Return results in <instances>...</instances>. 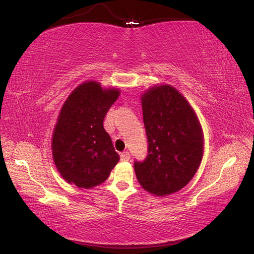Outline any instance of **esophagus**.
Masks as SVG:
<instances>
[{
    "label": "esophagus",
    "mask_w": 254,
    "mask_h": 254,
    "mask_svg": "<svg viewBox=\"0 0 254 254\" xmlns=\"http://www.w3.org/2000/svg\"><path fill=\"white\" fill-rule=\"evenodd\" d=\"M129 159H130V154H129V152H127V151L122 152V153H121V160H122L123 162L129 161Z\"/></svg>",
    "instance_id": "34e87169"
}]
</instances>
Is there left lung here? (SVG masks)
Wrapping results in <instances>:
<instances>
[{
	"label": "left lung",
	"instance_id": "8db88e82",
	"mask_svg": "<svg viewBox=\"0 0 254 254\" xmlns=\"http://www.w3.org/2000/svg\"><path fill=\"white\" fill-rule=\"evenodd\" d=\"M148 155L134 161L139 184L150 193L177 192L198 171L203 156V132L193 109L178 90L168 84L142 94Z\"/></svg>",
	"mask_w": 254,
	"mask_h": 254
}]
</instances>
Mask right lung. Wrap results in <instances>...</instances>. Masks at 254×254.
<instances>
[{"mask_svg": "<svg viewBox=\"0 0 254 254\" xmlns=\"http://www.w3.org/2000/svg\"><path fill=\"white\" fill-rule=\"evenodd\" d=\"M120 97L116 88L102 89L97 81L78 86L67 98L56 123L52 154L67 183L90 189L104 183L120 161L103 121Z\"/></svg>", "mask_w": 254, "mask_h": 254, "instance_id": "obj_1", "label": "right lung"}]
</instances>
